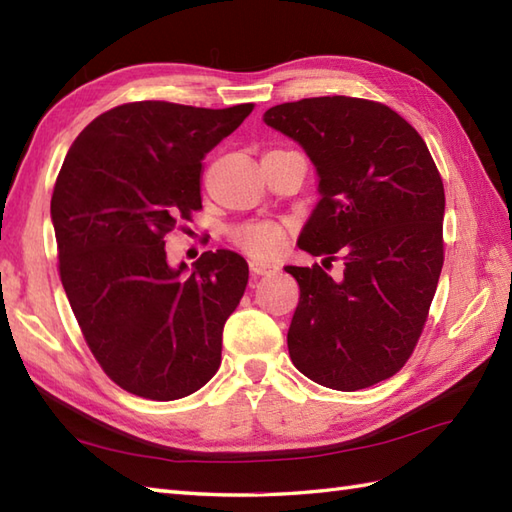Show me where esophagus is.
Here are the masks:
<instances>
[{
  "label": "esophagus",
  "instance_id": "obj_1",
  "mask_svg": "<svg viewBox=\"0 0 512 512\" xmlns=\"http://www.w3.org/2000/svg\"><path fill=\"white\" fill-rule=\"evenodd\" d=\"M248 266H250V273H253V275H268V273H275V270L279 268L273 262H264V259H250Z\"/></svg>",
  "mask_w": 512,
  "mask_h": 512
}]
</instances>
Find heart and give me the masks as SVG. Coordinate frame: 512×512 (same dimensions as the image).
Returning a JSON list of instances; mask_svg holds the SVG:
<instances>
[{
  "mask_svg": "<svg viewBox=\"0 0 512 512\" xmlns=\"http://www.w3.org/2000/svg\"><path fill=\"white\" fill-rule=\"evenodd\" d=\"M235 242L253 255H273L284 242V228L277 224H248L233 233Z\"/></svg>",
  "mask_w": 512,
  "mask_h": 512,
  "instance_id": "b5f03b06",
  "label": "heart"
}]
</instances>
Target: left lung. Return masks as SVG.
Segmentation results:
<instances>
[{"instance_id": "obj_1", "label": "left lung", "mask_w": 512, "mask_h": 512, "mask_svg": "<svg viewBox=\"0 0 512 512\" xmlns=\"http://www.w3.org/2000/svg\"><path fill=\"white\" fill-rule=\"evenodd\" d=\"M264 123L317 169L321 200L299 248L343 255V279L286 266L299 303L292 363L314 383L356 391L394 376L416 347L444 262V187L427 145L383 103L319 96L275 105Z\"/></svg>"}]
</instances>
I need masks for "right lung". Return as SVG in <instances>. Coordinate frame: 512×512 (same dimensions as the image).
Segmentation results:
<instances>
[{
	"instance_id": "1",
	"label": "right lung",
	"mask_w": 512,
	"mask_h": 512,
	"mask_svg": "<svg viewBox=\"0 0 512 512\" xmlns=\"http://www.w3.org/2000/svg\"><path fill=\"white\" fill-rule=\"evenodd\" d=\"M253 112L118 105L76 136L50 215L61 284L103 372L129 394L178 400L209 383L248 284L233 250L169 266L165 235L202 209V160Z\"/></svg>"
}]
</instances>
